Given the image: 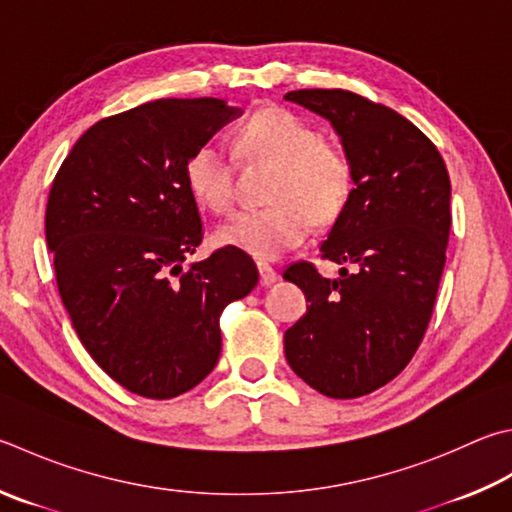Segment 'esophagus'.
Wrapping results in <instances>:
<instances>
[{"instance_id": "esophagus-1", "label": "esophagus", "mask_w": 512, "mask_h": 512, "mask_svg": "<svg viewBox=\"0 0 512 512\" xmlns=\"http://www.w3.org/2000/svg\"><path fill=\"white\" fill-rule=\"evenodd\" d=\"M257 271H259V284H262V286H271L277 280V271H275L271 264L259 262L257 264Z\"/></svg>"}]
</instances>
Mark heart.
Listing matches in <instances>:
<instances>
[{
	"label": "heart",
	"mask_w": 512,
	"mask_h": 512,
	"mask_svg": "<svg viewBox=\"0 0 512 512\" xmlns=\"http://www.w3.org/2000/svg\"><path fill=\"white\" fill-rule=\"evenodd\" d=\"M239 150L253 159L275 163L268 190L273 203L244 210L221 224L217 241L262 262L282 257L309 237L313 219L329 224L351 192V165L338 145L282 107L255 111L237 129ZM185 183L192 197L212 212H228L235 201L232 163L226 145L206 141L194 147L185 163Z\"/></svg>",
	"instance_id": "obj_1"
}]
</instances>
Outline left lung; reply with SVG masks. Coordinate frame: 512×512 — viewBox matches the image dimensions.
I'll list each match as a JSON object with an SVG mask.
<instances>
[{
  "label": "left lung",
  "instance_id": "left-lung-1",
  "mask_svg": "<svg viewBox=\"0 0 512 512\" xmlns=\"http://www.w3.org/2000/svg\"><path fill=\"white\" fill-rule=\"evenodd\" d=\"M284 98L329 120L353 181L320 246L340 277L309 262L284 271L309 302L284 353L320 394L358 398L401 374L425 336L450 237V176L430 138L394 109L342 89Z\"/></svg>",
  "mask_w": 512,
  "mask_h": 512
}]
</instances>
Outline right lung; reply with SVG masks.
Wrapping results in <instances>:
<instances>
[{"mask_svg": "<svg viewBox=\"0 0 512 512\" xmlns=\"http://www.w3.org/2000/svg\"><path fill=\"white\" fill-rule=\"evenodd\" d=\"M237 116L219 98L145 102L89 127L55 174L44 224L62 304L82 347L132 394L197 387L219 360L221 311L259 282L230 246L183 268L203 239L185 163Z\"/></svg>", "mask_w": 512, "mask_h": 512, "instance_id": "add662e5", "label": "right lung"}]
</instances>
